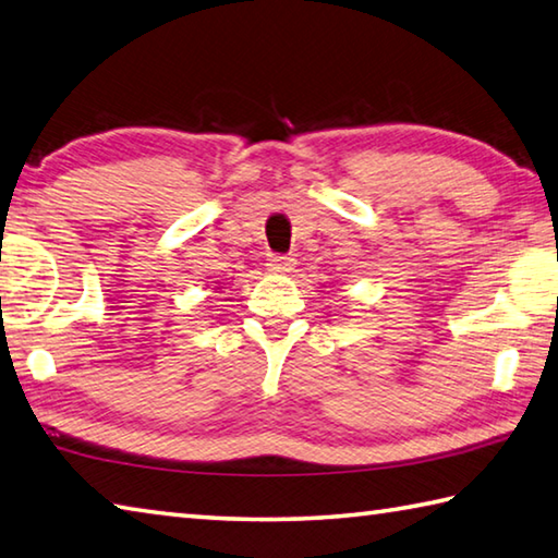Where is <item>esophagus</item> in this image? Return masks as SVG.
<instances>
[{
	"mask_svg": "<svg viewBox=\"0 0 558 558\" xmlns=\"http://www.w3.org/2000/svg\"><path fill=\"white\" fill-rule=\"evenodd\" d=\"M292 266H295V260L288 256H270L268 258V268L276 272H288V270H292Z\"/></svg>",
	"mask_w": 558,
	"mask_h": 558,
	"instance_id": "esophagus-1",
	"label": "esophagus"
}]
</instances>
